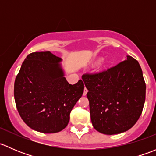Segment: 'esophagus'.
<instances>
[{
	"mask_svg": "<svg viewBox=\"0 0 156 156\" xmlns=\"http://www.w3.org/2000/svg\"><path fill=\"white\" fill-rule=\"evenodd\" d=\"M87 89L85 87V88H84V94H83V95L86 96V95H87Z\"/></svg>",
	"mask_w": 156,
	"mask_h": 156,
	"instance_id": "obj_1",
	"label": "esophagus"
}]
</instances>
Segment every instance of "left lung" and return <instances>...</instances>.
Masks as SVG:
<instances>
[{
    "label": "left lung",
    "mask_w": 156,
    "mask_h": 156,
    "mask_svg": "<svg viewBox=\"0 0 156 156\" xmlns=\"http://www.w3.org/2000/svg\"><path fill=\"white\" fill-rule=\"evenodd\" d=\"M92 125L100 133L114 135L131 128L139 119L146 98V84L139 62L125 61L97 74H85Z\"/></svg>",
    "instance_id": "8db88e82"
}]
</instances>
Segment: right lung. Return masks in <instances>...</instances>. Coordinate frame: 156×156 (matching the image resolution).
I'll return each mask as SVG.
<instances>
[{
  "mask_svg": "<svg viewBox=\"0 0 156 156\" xmlns=\"http://www.w3.org/2000/svg\"><path fill=\"white\" fill-rule=\"evenodd\" d=\"M50 51L26 56L14 83V98L20 115L32 130L57 133L68 125L70 112L82 96L81 80L69 84L61 62Z\"/></svg>",
  "mask_w": 156,
  "mask_h": 156,
  "instance_id": "1",
  "label": "right lung"
}]
</instances>
